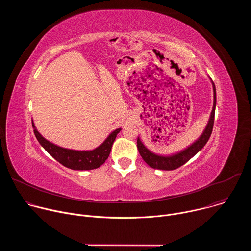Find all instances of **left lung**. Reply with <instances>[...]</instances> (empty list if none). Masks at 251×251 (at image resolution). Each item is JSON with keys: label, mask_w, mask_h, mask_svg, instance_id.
Instances as JSON below:
<instances>
[{"label": "left lung", "mask_w": 251, "mask_h": 251, "mask_svg": "<svg viewBox=\"0 0 251 251\" xmlns=\"http://www.w3.org/2000/svg\"><path fill=\"white\" fill-rule=\"evenodd\" d=\"M212 84H213V107H212V111H211L208 124L205 130L203 131V133L201 134V136L198 139V141H196L194 144L190 146L188 149L171 157H162L150 152L144 145L142 144L140 139L139 138L137 139L138 151L142 159L147 163V165H149L153 169H158V170H166V171L175 170L186 164L190 159H192L199 151H201L203 148V146L206 144V142L208 141L211 135L213 123H214V111H216L217 93H216V86H214L213 82Z\"/></svg>", "instance_id": "8db88e82"}]
</instances>
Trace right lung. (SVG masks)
Instances as JSON below:
<instances>
[{"instance_id":"add662e5","label":"right lung","mask_w":251,"mask_h":251,"mask_svg":"<svg viewBox=\"0 0 251 251\" xmlns=\"http://www.w3.org/2000/svg\"><path fill=\"white\" fill-rule=\"evenodd\" d=\"M32 128L35 137L45 150L61 165L73 170H93L99 168L109 157L113 142L121 130L116 129L98 148L92 151H75L55 146L46 140L35 129L33 123Z\"/></svg>"}]
</instances>
